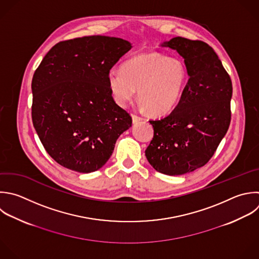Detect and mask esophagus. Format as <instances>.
<instances>
[{
  "mask_svg": "<svg viewBox=\"0 0 259 259\" xmlns=\"http://www.w3.org/2000/svg\"><path fill=\"white\" fill-rule=\"evenodd\" d=\"M141 120H143V117H142V116L137 115V114H133V122H134V123H138V122H140Z\"/></svg>",
  "mask_w": 259,
  "mask_h": 259,
  "instance_id": "obj_1",
  "label": "esophagus"
}]
</instances>
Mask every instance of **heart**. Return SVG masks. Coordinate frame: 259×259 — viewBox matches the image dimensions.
<instances>
[{"label":"heart","instance_id":"1","mask_svg":"<svg viewBox=\"0 0 259 259\" xmlns=\"http://www.w3.org/2000/svg\"><path fill=\"white\" fill-rule=\"evenodd\" d=\"M187 81L181 61L158 53L136 56L121 69L108 73V84L117 104L124 106L138 90L139 99L153 114H164L179 102Z\"/></svg>","mask_w":259,"mask_h":259}]
</instances>
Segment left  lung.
Returning <instances> with one entry per match:
<instances>
[{
	"mask_svg": "<svg viewBox=\"0 0 259 259\" xmlns=\"http://www.w3.org/2000/svg\"><path fill=\"white\" fill-rule=\"evenodd\" d=\"M162 47L183 59L188 81L176 107L150 120L154 137L146 149L149 163L166 175H181L205 165L231 122L232 81L214 51L201 40L174 37Z\"/></svg>",
	"mask_w": 259,
	"mask_h": 259,
	"instance_id": "8db88e82",
	"label": "left lung"
}]
</instances>
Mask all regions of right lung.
Wrapping results in <instances>:
<instances>
[{
  "label": "right lung",
  "instance_id": "add662e5",
  "mask_svg": "<svg viewBox=\"0 0 259 259\" xmlns=\"http://www.w3.org/2000/svg\"><path fill=\"white\" fill-rule=\"evenodd\" d=\"M132 49L121 38L92 35L57 44L32 78L33 126L49 155L65 168L90 173L110 158L132 116L118 106L108 73Z\"/></svg>",
  "mask_w": 259,
  "mask_h": 259
}]
</instances>
